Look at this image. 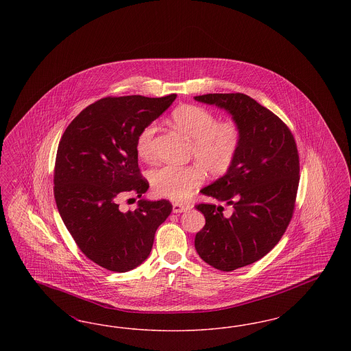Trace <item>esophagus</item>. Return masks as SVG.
I'll return each mask as SVG.
<instances>
[{
  "label": "esophagus",
  "instance_id": "obj_1",
  "mask_svg": "<svg viewBox=\"0 0 351 351\" xmlns=\"http://www.w3.org/2000/svg\"><path fill=\"white\" fill-rule=\"evenodd\" d=\"M189 206L188 205H183V204H179V202H173L172 204V212L173 213H183L185 210H188Z\"/></svg>",
  "mask_w": 351,
  "mask_h": 351
}]
</instances>
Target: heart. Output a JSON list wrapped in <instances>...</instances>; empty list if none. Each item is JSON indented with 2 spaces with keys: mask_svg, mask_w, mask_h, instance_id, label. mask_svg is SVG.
<instances>
[{
  "mask_svg": "<svg viewBox=\"0 0 351 351\" xmlns=\"http://www.w3.org/2000/svg\"><path fill=\"white\" fill-rule=\"evenodd\" d=\"M176 129L192 141V155L212 175H223L233 166L242 142V134L233 121L217 122L216 116L197 105H183L172 114ZM156 126L146 125L135 139V149L141 158L149 159L154 154ZM156 195L171 200H186L195 188L204 182V169L199 165L162 166L150 175Z\"/></svg>",
  "mask_w": 351,
  "mask_h": 351,
  "instance_id": "1",
  "label": "heart"
}]
</instances>
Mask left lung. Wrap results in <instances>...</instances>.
<instances>
[{
    "mask_svg": "<svg viewBox=\"0 0 351 351\" xmlns=\"http://www.w3.org/2000/svg\"><path fill=\"white\" fill-rule=\"evenodd\" d=\"M195 100L226 110L242 142L230 169L201 189L202 195L232 206L199 204L205 226L195 238L201 259L221 271L251 265L280 241L295 208L299 154L287 125L243 93H209Z\"/></svg>",
    "mask_w": 351,
    "mask_h": 351,
    "instance_id": "left-lung-1",
    "label": "left lung"
}]
</instances>
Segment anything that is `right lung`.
I'll use <instances>...</instances> for the list:
<instances>
[{"instance_id":"right-lung-1","label":"right lung","mask_w":351,"mask_h":351,"mask_svg":"<svg viewBox=\"0 0 351 351\" xmlns=\"http://www.w3.org/2000/svg\"><path fill=\"white\" fill-rule=\"evenodd\" d=\"M175 99H101L68 125L59 142L53 173L58 210L84 255L109 271L126 272L142 265L156 229L172 212L169 201L145 199L133 212H121L118 200L147 192L135 139Z\"/></svg>"}]
</instances>
